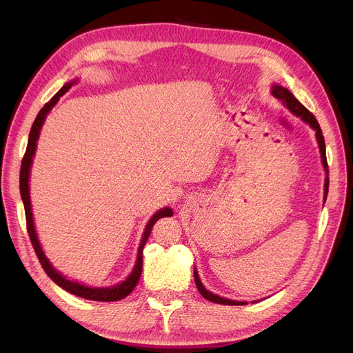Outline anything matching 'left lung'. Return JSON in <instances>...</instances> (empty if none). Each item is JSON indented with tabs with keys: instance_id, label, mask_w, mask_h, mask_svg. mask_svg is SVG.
Returning <instances> with one entry per match:
<instances>
[{
	"instance_id": "8db88e82",
	"label": "left lung",
	"mask_w": 353,
	"mask_h": 353,
	"mask_svg": "<svg viewBox=\"0 0 353 353\" xmlns=\"http://www.w3.org/2000/svg\"><path fill=\"white\" fill-rule=\"evenodd\" d=\"M271 94L274 95L275 99H279L285 108L290 110L293 114H296L297 117H301V119L307 123L309 126L312 128V130L315 131V137H316V141H318V147H319V153H321V160H323V166H324V170H325V184H324V203L327 200V194H328V165H327V156H325V141H324V135H323V131L321 128H319V123L318 121L315 119V116L309 112L303 104H301V101H299L294 95L288 91L287 88L281 87V85H272V90H271ZM194 281H196V285H197V290L200 292V294L208 299L209 302H213V303H219V305H248L245 302H239V301H231V299H225V297H221L218 294H213L212 292L206 290L205 285L201 284L200 279H199V272L197 270L194 268Z\"/></svg>"
}]
</instances>
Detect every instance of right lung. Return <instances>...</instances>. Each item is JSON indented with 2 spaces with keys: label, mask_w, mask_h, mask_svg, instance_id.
<instances>
[{
  "label": "right lung",
  "mask_w": 353,
  "mask_h": 353,
  "mask_svg": "<svg viewBox=\"0 0 353 353\" xmlns=\"http://www.w3.org/2000/svg\"><path fill=\"white\" fill-rule=\"evenodd\" d=\"M73 83H77V79L68 82L66 85H63L61 90L52 97L44 108H42L37 116V119L34 121V125L30 128L29 132V140H28V147H26V153L23 156L22 160V168H20V196H22L23 200V206H25V213H26V225H28V232L29 237L32 241V245H34L35 253L38 256V259L42 265V268L47 272V275L50 279L54 281L57 285H60L63 290H66L74 296H79L83 299H88V301H97V302H116L121 301V299L126 297L130 294L134 287L137 285L138 280H140L141 272H143V249L148 240V236H150L152 228L154 223L165 216H172L174 212L170 208H163L157 210L154 215L150 218V221L147 222V225L144 228L143 232V239L140 243V248H138V254H137V262L134 265V268L131 271V274L126 276L125 281L116 284V285H110V287H90L81 284L78 281H72L69 279H66L65 275H61L59 271L54 270V266L50 263V261L47 259V256L41 248V243L38 240V234L35 230V223H34V215H32V206H30V196H29V175H30V166H32V157L35 156V150H37V141L39 138V132L41 128L44 125V121L47 114L50 113V110L54 108L57 104V101L60 100V97L65 94Z\"/></svg>",
  "instance_id": "right-lung-1"
}]
</instances>
